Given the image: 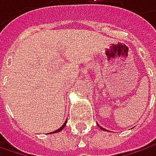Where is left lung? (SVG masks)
I'll return each instance as SVG.
<instances>
[{
	"label": "left lung",
	"instance_id": "obj_1",
	"mask_svg": "<svg viewBox=\"0 0 156 156\" xmlns=\"http://www.w3.org/2000/svg\"><path fill=\"white\" fill-rule=\"evenodd\" d=\"M97 125H98V124H97ZM98 127H99V128H101V130H104V131H106V129H103V128H101V127H100L99 125H98Z\"/></svg>",
	"mask_w": 156,
	"mask_h": 156
}]
</instances>
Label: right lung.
Returning a JSON list of instances; mask_svg holds the SVG:
<instances>
[{
    "label": "right lung",
    "mask_w": 156,
    "mask_h": 156,
    "mask_svg": "<svg viewBox=\"0 0 156 156\" xmlns=\"http://www.w3.org/2000/svg\"><path fill=\"white\" fill-rule=\"evenodd\" d=\"M66 123H67V121H66V122H64V124H63L62 126V127H61L60 129H57V130H55V131H54V132H51V133H49V134H54V133H58V132H60L61 130H62V129H64V127L66 126Z\"/></svg>",
    "instance_id": "obj_1"
}]
</instances>
